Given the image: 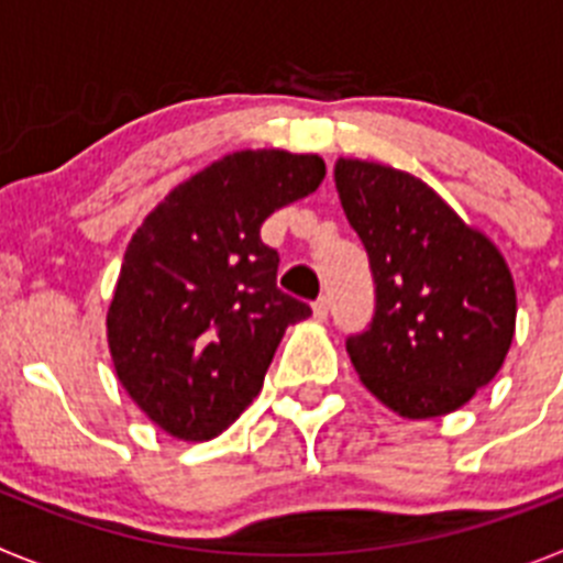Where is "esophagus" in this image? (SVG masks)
<instances>
[{
	"label": "esophagus",
	"mask_w": 563,
	"mask_h": 563,
	"mask_svg": "<svg viewBox=\"0 0 563 563\" xmlns=\"http://www.w3.org/2000/svg\"><path fill=\"white\" fill-rule=\"evenodd\" d=\"M327 312H330V298L321 296V298H318V301H316V305H312V316H316L318 321H324Z\"/></svg>",
	"instance_id": "obj_1"
}]
</instances>
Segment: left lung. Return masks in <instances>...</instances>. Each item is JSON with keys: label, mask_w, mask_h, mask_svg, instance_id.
<instances>
[{"label": "left lung", "mask_w": 563, "mask_h": 563, "mask_svg": "<svg viewBox=\"0 0 563 563\" xmlns=\"http://www.w3.org/2000/svg\"><path fill=\"white\" fill-rule=\"evenodd\" d=\"M335 188L375 276V318L346 341L361 383L409 420L462 409L514 343L505 256L415 174L338 157Z\"/></svg>", "instance_id": "obj_1"}]
</instances>
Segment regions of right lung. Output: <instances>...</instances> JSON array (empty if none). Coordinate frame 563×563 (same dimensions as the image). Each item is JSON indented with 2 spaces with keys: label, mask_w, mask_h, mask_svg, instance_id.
I'll list each match as a JSON object with an SVG mask.
<instances>
[{
  "label": "right lung",
  "mask_w": 563,
  "mask_h": 563,
  "mask_svg": "<svg viewBox=\"0 0 563 563\" xmlns=\"http://www.w3.org/2000/svg\"><path fill=\"white\" fill-rule=\"evenodd\" d=\"M324 174L318 154H225L134 231L109 301V355L126 395L166 434H222L262 391L287 327L310 316L276 287L278 253L258 228Z\"/></svg>",
  "instance_id": "add662e5"
}]
</instances>
